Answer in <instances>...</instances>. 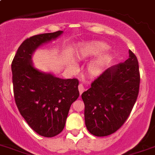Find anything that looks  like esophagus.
Instances as JSON below:
<instances>
[{"label": "esophagus", "instance_id": "esophagus-1", "mask_svg": "<svg viewBox=\"0 0 155 155\" xmlns=\"http://www.w3.org/2000/svg\"><path fill=\"white\" fill-rule=\"evenodd\" d=\"M78 90L80 94H81L84 91V87L83 84H80L78 85Z\"/></svg>", "mask_w": 155, "mask_h": 155}]
</instances>
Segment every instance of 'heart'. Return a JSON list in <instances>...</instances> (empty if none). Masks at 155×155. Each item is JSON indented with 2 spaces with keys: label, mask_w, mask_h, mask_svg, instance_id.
Listing matches in <instances>:
<instances>
[{
  "label": "heart",
  "mask_w": 155,
  "mask_h": 155,
  "mask_svg": "<svg viewBox=\"0 0 155 155\" xmlns=\"http://www.w3.org/2000/svg\"><path fill=\"white\" fill-rule=\"evenodd\" d=\"M108 49L109 46L107 44L98 41L85 43L79 48L78 56L81 59H89L98 56L87 65V71L91 75L98 76L101 74L109 64L112 59V54L107 51Z\"/></svg>",
  "instance_id": "obj_1"
}]
</instances>
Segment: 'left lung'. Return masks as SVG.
<instances>
[{
  "label": "left lung",
  "mask_w": 155,
  "mask_h": 155,
  "mask_svg": "<svg viewBox=\"0 0 155 155\" xmlns=\"http://www.w3.org/2000/svg\"><path fill=\"white\" fill-rule=\"evenodd\" d=\"M140 73L137 57L129 50V58L105 70L81 94L85 125L94 136L117 131L127 120L137 100Z\"/></svg>",
  "instance_id": "1"
}]
</instances>
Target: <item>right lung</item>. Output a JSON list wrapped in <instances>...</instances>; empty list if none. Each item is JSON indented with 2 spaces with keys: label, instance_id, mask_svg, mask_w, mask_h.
Here are the masks:
<instances>
[{
  "label": "right lung",
  "instance_id": "add662e5",
  "mask_svg": "<svg viewBox=\"0 0 155 155\" xmlns=\"http://www.w3.org/2000/svg\"><path fill=\"white\" fill-rule=\"evenodd\" d=\"M62 34L58 31L28 38L20 45L11 64L17 107L28 125L46 137L63 130L71 105L79 97L78 79L59 78L41 71L32 63L33 54L40 46Z\"/></svg>",
  "mask_w": 155,
  "mask_h": 155
}]
</instances>
